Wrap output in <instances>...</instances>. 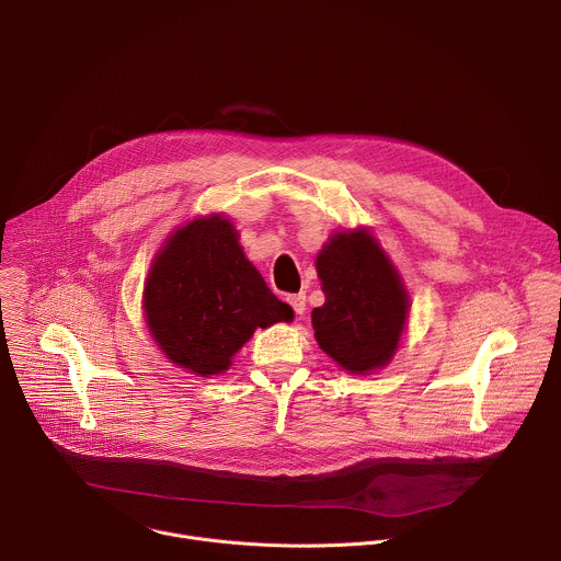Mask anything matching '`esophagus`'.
Instances as JSON below:
<instances>
[{
  "mask_svg": "<svg viewBox=\"0 0 561 561\" xmlns=\"http://www.w3.org/2000/svg\"><path fill=\"white\" fill-rule=\"evenodd\" d=\"M288 301H290V306H293V310H295L297 314H304V310H306V293L288 295Z\"/></svg>",
  "mask_w": 561,
  "mask_h": 561,
  "instance_id": "1",
  "label": "esophagus"
}]
</instances>
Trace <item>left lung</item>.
<instances>
[{
	"instance_id": "left-lung-1",
	"label": "left lung",
	"mask_w": 561,
	"mask_h": 561,
	"mask_svg": "<svg viewBox=\"0 0 561 561\" xmlns=\"http://www.w3.org/2000/svg\"><path fill=\"white\" fill-rule=\"evenodd\" d=\"M327 301L312 308L314 340L333 362L355 375L383 368L402 340L411 299L377 239L344 230L317 255Z\"/></svg>"
}]
</instances>
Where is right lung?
<instances>
[{
  "mask_svg": "<svg viewBox=\"0 0 561 561\" xmlns=\"http://www.w3.org/2000/svg\"><path fill=\"white\" fill-rule=\"evenodd\" d=\"M144 310L162 353L199 377L228 370L257 329L293 319L221 215L197 217L167 239L146 277Z\"/></svg>",
  "mask_w": 561,
  "mask_h": 561,
  "instance_id": "1",
  "label": "right lung"
}]
</instances>
